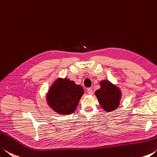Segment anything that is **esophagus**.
<instances>
[{"mask_svg":"<svg viewBox=\"0 0 157 157\" xmlns=\"http://www.w3.org/2000/svg\"><path fill=\"white\" fill-rule=\"evenodd\" d=\"M87 92H88V94H90V95H92V94H93V91H92V90L91 88L87 89Z\"/></svg>","mask_w":157,"mask_h":157,"instance_id":"obj_1","label":"esophagus"}]
</instances>
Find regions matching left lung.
Instances as JSON below:
<instances>
[{
  "mask_svg": "<svg viewBox=\"0 0 157 157\" xmlns=\"http://www.w3.org/2000/svg\"><path fill=\"white\" fill-rule=\"evenodd\" d=\"M99 85L100 88L95 91V95L100 106L106 112L116 110L122 98L120 89L109 80H102Z\"/></svg>",
  "mask_w": 157,
  "mask_h": 157,
  "instance_id": "left-lung-1",
  "label": "left lung"
}]
</instances>
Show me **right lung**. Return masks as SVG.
Masks as SVG:
<instances>
[{
  "mask_svg": "<svg viewBox=\"0 0 157 157\" xmlns=\"http://www.w3.org/2000/svg\"><path fill=\"white\" fill-rule=\"evenodd\" d=\"M84 93V89L74 81L58 78L47 92L46 99L51 109L60 115L72 113Z\"/></svg>",
  "mask_w": 157,
  "mask_h": 157,
  "instance_id": "1",
  "label": "right lung"
}]
</instances>
